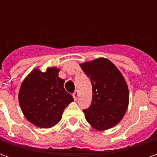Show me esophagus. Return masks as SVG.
<instances>
[{"mask_svg": "<svg viewBox=\"0 0 157 157\" xmlns=\"http://www.w3.org/2000/svg\"><path fill=\"white\" fill-rule=\"evenodd\" d=\"M78 95H79L78 91H75V92L73 93V98H74V99H75V100H76V99H77V98H78Z\"/></svg>", "mask_w": 157, "mask_h": 157, "instance_id": "esophagus-1", "label": "esophagus"}]
</instances>
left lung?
I'll return each instance as SVG.
<instances>
[{"label":"left lung","mask_w":157,"mask_h":157,"mask_svg":"<svg viewBox=\"0 0 157 157\" xmlns=\"http://www.w3.org/2000/svg\"><path fill=\"white\" fill-rule=\"evenodd\" d=\"M80 66L92 86V103L83 110L86 121L98 131L114 127L128 109L129 94L125 79L106 58L85 62Z\"/></svg>","instance_id":"8db88e82"}]
</instances>
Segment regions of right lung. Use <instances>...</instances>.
Wrapping results in <instances>:
<instances>
[{
	"instance_id": "add662e5",
	"label": "right lung",
	"mask_w": 157,
	"mask_h": 157,
	"mask_svg": "<svg viewBox=\"0 0 157 157\" xmlns=\"http://www.w3.org/2000/svg\"><path fill=\"white\" fill-rule=\"evenodd\" d=\"M59 69L47 68L43 72L34 69L20 87L18 101L23 115L33 124L51 128L61 119L63 111L73 97L64 88L65 80L59 77Z\"/></svg>"
}]
</instances>
